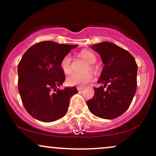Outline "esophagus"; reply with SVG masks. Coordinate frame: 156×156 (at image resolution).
Listing matches in <instances>:
<instances>
[{
  "mask_svg": "<svg viewBox=\"0 0 156 156\" xmlns=\"http://www.w3.org/2000/svg\"><path fill=\"white\" fill-rule=\"evenodd\" d=\"M83 89V87H77V89H78V91H81Z\"/></svg>",
  "mask_w": 156,
  "mask_h": 156,
  "instance_id": "esophagus-1",
  "label": "esophagus"
}]
</instances>
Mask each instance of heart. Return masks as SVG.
Returning <instances> with one entry per match:
<instances>
[{
	"mask_svg": "<svg viewBox=\"0 0 156 156\" xmlns=\"http://www.w3.org/2000/svg\"><path fill=\"white\" fill-rule=\"evenodd\" d=\"M80 56L83 59H84L87 63L89 64V67L87 68V71H92V72H95L96 69L92 65L97 61V57L94 53L92 51H88V50H83L80 52ZM61 69L63 71V73L66 75H69L72 73V58L69 54H67L61 61ZM93 76L91 73H87L85 74H77V73H73L69 76L67 78V83L69 86H78V87H82V86L86 85L89 82L92 80Z\"/></svg>",
	"mask_w": 156,
	"mask_h": 156,
	"instance_id": "heart-1",
	"label": "heart"
}]
</instances>
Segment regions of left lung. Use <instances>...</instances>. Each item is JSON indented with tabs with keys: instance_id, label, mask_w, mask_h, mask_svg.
<instances>
[{
	"instance_id": "obj_1",
	"label": "left lung",
	"mask_w": 156,
	"mask_h": 156,
	"mask_svg": "<svg viewBox=\"0 0 156 156\" xmlns=\"http://www.w3.org/2000/svg\"><path fill=\"white\" fill-rule=\"evenodd\" d=\"M92 48L99 53L104 64L98 80L104 86L94 87V95L87 102V105L96 117L115 119L129 108L133 101L137 87L138 66L129 52L112 42L93 44Z\"/></svg>"
}]
</instances>
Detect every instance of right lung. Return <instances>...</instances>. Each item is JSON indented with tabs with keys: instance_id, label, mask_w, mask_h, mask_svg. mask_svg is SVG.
Segmentation results:
<instances>
[{
	"instance_id": "1",
	"label": "right lung",
	"mask_w": 156,
	"mask_h": 156,
	"mask_svg": "<svg viewBox=\"0 0 156 156\" xmlns=\"http://www.w3.org/2000/svg\"><path fill=\"white\" fill-rule=\"evenodd\" d=\"M77 45L44 41L28 48L18 64V90L23 104L31 117L44 122L67 114L69 99L78 92L75 87L58 89L65 76L61 61Z\"/></svg>"
}]
</instances>
